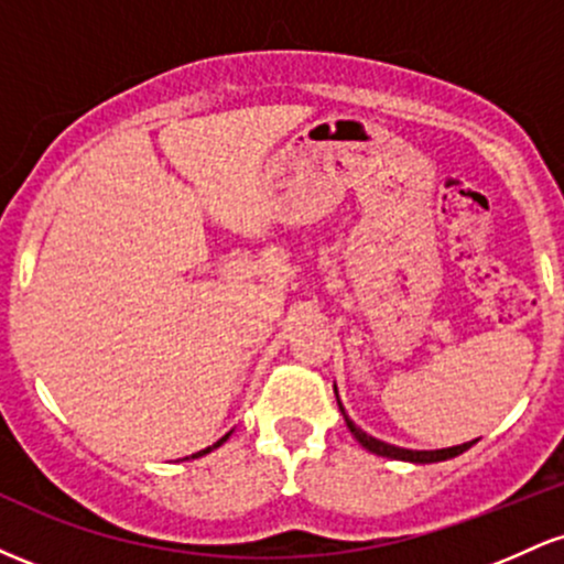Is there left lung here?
Listing matches in <instances>:
<instances>
[{
  "mask_svg": "<svg viewBox=\"0 0 564 564\" xmlns=\"http://www.w3.org/2000/svg\"><path fill=\"white\" fill-rule=\"evenodd\" d=\"M334 392H336V384H334ZM336 403H339V411H341V416H345L347 430L352 432L355 440H358V443L364 445L366 451L377 453V456H384V458H398V462H411V464H435V462H448V458L458 456V453H464V451H469L471 445L477 443V440H471V443H462V445H453V448H440V451H411V448H398V445L384 443V440L371 437V435H368V432L360 430V426L355 424L352 419H349L347 413H345V405H341L339 392H336Z\"/></svg>",
  "mask_w": 564,
  "mask_h": 564,
  "instance_id": "1",
  "label": "left lung"
}]
</instances>
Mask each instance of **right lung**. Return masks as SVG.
Instances as JSON below:
<instances>
[{
    "instance_id": "right-lung-1",
    "label": "right lung",
    "mask_w": 564,
    "mask_h": 564,
    "mask_svg": "<svg viewBox=\"0 0 564 564\" xmlns=\"http://www.w3.org/2000/svg\"><path fill=\"white\" fill-rule=\"evenodd\" d=\"M232 435V430L228 432V435H225V437H219L217 440V443L215 445H209V448H204V451H198V453H193V456H187V458H198V456H206V453H212V451H215V448H219V445H223L225 443V440H228Z\"/></svg>"
}]
</instances>
